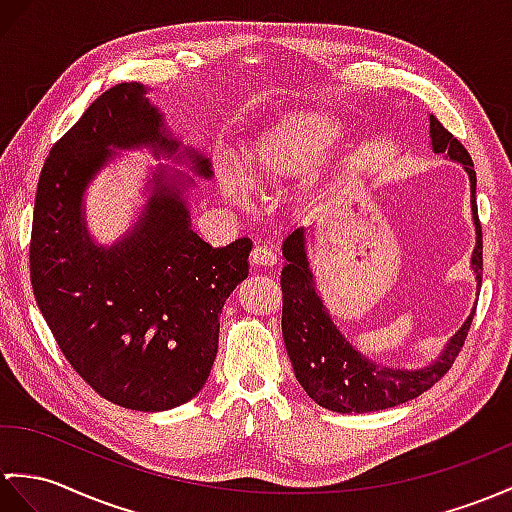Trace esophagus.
Instances as JSON below:
<instances>
[{
    "label": "esophagus",
    "mask_w": 512,
    "mask_h": 512,
    "mask_svg": "<svg viewBox=\"0 0 512 512\" xmlns=\"http://www.w3.org/2000/svg\"><path fill=\"white\" fill-rule=\"evenodd\" d=\"M251 261H253V266L270 268V266L277 264V253L272 251V248L266 246V244H257L253 251H251Z\"/></svg>",
    "instance_id": "34e87169"
}]
</instances>
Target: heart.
<instances>
[{"mask_svg":"<svg viewBox=\"0 0 512 512\" xmlns=\"http://www.w3.org/2000/svg\"><path fill=\"white\" fill-rule=\"evenodd\" d=\"M340 133L336 120L327 113L299 111L283 117L266 130L244 154L242 168L248 181L257 185H279L310 172ZM222 189L235 200H246V183L237 172L224 168Z\"/></svg>","mask_w":512,"mask_h":512,"instance_id":"b5f03b06","label":"heart"}]
</instances>
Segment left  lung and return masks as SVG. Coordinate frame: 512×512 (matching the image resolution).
<instances>
[{
  "label": "left lung",
  "mask_w": 512,
  "mask_h": 512,
  "mask_svg": "<svg viewBox=\"0 0 512 512\" xmlns=\"http://www.w3.org/2000/svg\"><path fill=\"white\" fill-rule=\"evenodd\" d=\"M430 137L434 152H447L451 161L465 165L471 181V211L475 220V251L471 266L478 288L482 285V227L475 205V170L467 148L449 130L430 115ZM285 266L281 270V329L288 349L294 375L303 390L318 406L334 412H375L395 408L399 403L417 399L445 373L458 358L467 340L473 314L467 323L447 342L441 358L419 371H399V368L377 366L362 353L355 351L349 340L331 323L323 301L316 294L314 275L305 253V231H292L283 242Z\"/></svg>",
  "instance_id": "left-lung-1"
}]
</instances>
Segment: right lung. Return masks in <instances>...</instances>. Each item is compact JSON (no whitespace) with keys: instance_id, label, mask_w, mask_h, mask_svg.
I'll return each instance as SVG.
<instances>
[{"instance_id":"right-lung-1","label":"right lung","mask_w":512,"mask_h":512,"mask_svg":"<svg viewBox=\"0 0 512 512\" xmlns=\"http://www.w3.org/2000/svg\"><path fill=\"white\" fill-rule=\"evenodd\" d=\"M178 141L137 82L95 98L56 141L39 176L30 240L34 299L74 371L106 401L139 412L183 406L205 386L218 353L220 312L248 275V237L213 248L189 224L185 181L154 174L148 205L111 248L95 246L82 194L115 148ZM198 176L209 159L183 152Z\"/></svg>"}]
</instances>
